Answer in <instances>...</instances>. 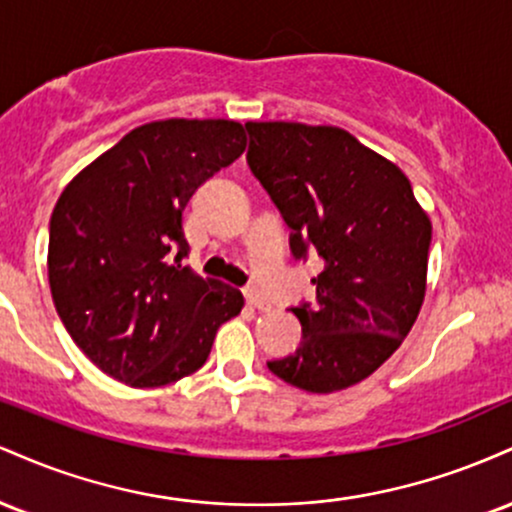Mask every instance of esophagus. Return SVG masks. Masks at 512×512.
Returning <instances> with one entry per match:
<instances>
[{
    "instance_id": "esophagus-1",
    "label": "esophagus",
    "mask_w": 512,
    "mask_h": 512,
    "mask_svg": "<svg viewBox=\"0 0 512 512\" xmlns=\"http://www.w3.org/2000/svg\"><path fill=\"white\" fill-rule=\"evenodd\" d=\"M245 301H248L252 308H257V310H272V303H269L267 298H264L262 293L255 289V286H248V289H245Z\"/></svg>"
}]
</instances>
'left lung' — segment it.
I'll return each mask as SVG.
<instances>
[{
	"label": "left lung",
	"mask_w": 512,
	"mask_h": 512,
	"mask_svg": "<svg viewBox=\"0 0 512 512\" xmlns=\"http://www.w3.org/2000/svg\"><path fill=\"white\" fill-rule=\"evenodd\" d=\"M248 166L291 228V252L325 262L315 303L291 308L301 346L267 368L305 392L344 390L375 373L416 322L431 221L411 182L346 129L248 122Z\"/></svg>",
	"instance_id": "obj_1"
}]
</instances>
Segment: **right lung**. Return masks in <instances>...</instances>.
I'll list each match as a JSON object with an SVG mask.
<instances>
[{
  "instance_id": "obj_1",
  "label": "right lung",
  "mask_w": 512,
  "mask_h": 512,
  "mask_svg": "<svg viewBox=\"0 0 512 512\" xmlns=\"http://www.w3.org/2000/svg\"><path fill=\"white\" fill-rule=\"evenodd\" d=\"M245 151L233 120H158L64 187L50 219L48 276L60 320L103 373L161 387L195 373L243 293L190 267L182 211ZM179 255L172 260V250Z\"/></svg>"
}]
</instances>
